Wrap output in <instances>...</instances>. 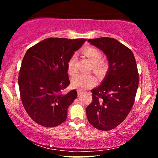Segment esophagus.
I'll return each mask as SVG.
<instances>
[{"label":"esophagus","instance_id":"obj_1","mask_svg":"<svg viewBox=\"0 0 158 158\" xmlns=\"http://www.w3.org/2000/svg\"><path fill=\"white\" fill-rule=\"evenodd\" d=\"M82 95V93L80 91V90H78V95L80 96V95Z\"/></svg>","mask_w":158,"mask_h":158}]
</instances>
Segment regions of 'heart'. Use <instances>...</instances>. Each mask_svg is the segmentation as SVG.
Listing matches in <instances>:
<instances>
[{"label":"heart","instance_id":"1","mask_svg":"<svg viewBox=\"0 0 158 158\" xmlns=\"http://www.w3.org/2000/svg\"><path fill=\"white\" fill-rule=\"evenodd\" d=\"M84 53L89 58L93 63V68L96 73H101L106 68V63L105 61L100 60L102 58V52L100 49L95 47H89L84 50ZM76 55H73L68 63V69L69 74H74L76 73ZM95 84V77L90 74H81L73 79L72 85L80 90H85L93 86Z\"/></svg>","mask_w":158,"mask_h":158}]
</instances>
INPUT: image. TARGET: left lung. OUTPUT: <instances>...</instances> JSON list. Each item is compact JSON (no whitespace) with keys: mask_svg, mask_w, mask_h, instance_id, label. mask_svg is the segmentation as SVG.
<instances>
[{"mask_svg":"<svg viewBox=\"0 0 158 158\" xmlns=\"http://www.w3.org/2000/svg\"><path fill=\"white\" fill-rule=\"evenodd\" d=\"M102 51L109 68L98 87L91 90L93 101L86 108L88 121L100 130L114 129L126 118L132 108L139 85V74L132 51L111 37L89 39Z\"/></svg>","mask_w":158,"mask_h":158,"instance_id":"8db88e82","label":"left lung"}]
</instances>
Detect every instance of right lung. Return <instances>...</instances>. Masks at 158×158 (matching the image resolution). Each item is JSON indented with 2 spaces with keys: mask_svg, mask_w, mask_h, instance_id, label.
Returning <instances> with one entry per match:
<instances>
[{
  "mask_svg": "<svg viewBox=\"0 0 158 158\" xmlns=\"http://www.w3.org/2000/svg\"><path fill=\"white\" fill-rule=\"evenodd\" d=\"M85 41L47 38L26 52L18 84L23 107L37 123L52 127L66 120L68 109L77 98L76 90L63 93L70 84L68 63Z\"/></svg>",
  "mask_w": 158,
  "mask_h": 158,
  "instance_id": "1",
  "label": "right lung"
}]
</instances>
